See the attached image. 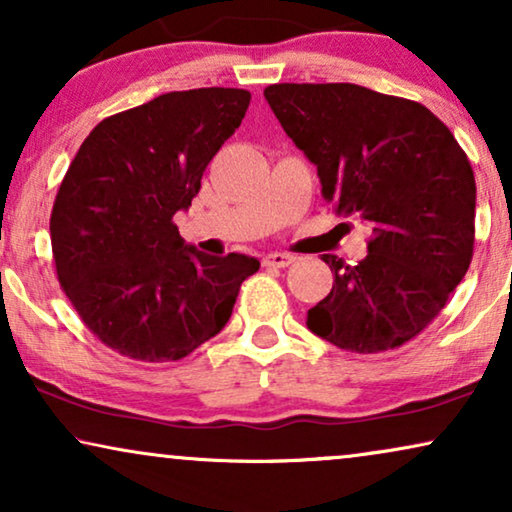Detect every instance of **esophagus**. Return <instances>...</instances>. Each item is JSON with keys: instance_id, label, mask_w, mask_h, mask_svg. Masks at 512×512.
<instances>
[{"instance_id": "esophagus-1", "label": "esophagus", "mask_w": 512, "mask_h": 512, "mask_svg": "<svg viewBox=\"0 0 512 512\" xmlns=\"http://www.w3.org/2000/svg\"><path fill=\"white\" fill-rule=\"evenodd\" d=\"M296 258L291 254H282V251H272V254L263 256V265H268V268H286V265H291Z\"/></svg>"}]
</instances>
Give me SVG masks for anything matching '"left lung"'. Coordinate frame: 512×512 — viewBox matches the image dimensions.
I'll return each instance as SVG.
<instances>
[{"label":"left lung","instance_id":"8db88e82","mask_svg":"<svg viewBox=\"0 0 512 512\" xmlns=\"http://www.w3.org/2000/svg\"><path fill=\"white\" fill-rule=\"evenodd\" d=\"M263 95L317 165L335 212L370 228L363 261L324 256L333 289L307 328L347 352L405 345L471 265L475 177L464 149L424 104L356 83H275Z\"/></svg>","mask_w":512,"mask_h":512}]
</instances>
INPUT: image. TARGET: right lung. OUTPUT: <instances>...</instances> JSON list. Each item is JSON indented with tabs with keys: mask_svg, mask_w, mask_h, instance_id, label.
Returning a JSON list of instances; mask_svg holds the SVG:
<instances>
[{
	"mask_svg": "<svg viewBox=\"0 0 512 512\" xmlns=\"http://www.w3.org/2000/svg\"><path fill=\"white\" fill-rule=\"evenodd\" d=\"M249 100L240 88L158 95L97 123L69 165L51 212L55 272L114 352L184 359L228 324L242 282L261 268L244 254H202L172 221Z\"/></svg>",
	"mask_w": 512,
	"mask_h": 512,
	"instance_id": "1",
	"label": "right lung"
}]
</instances>
